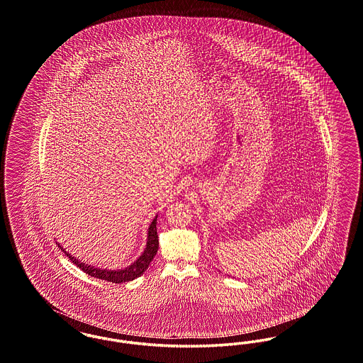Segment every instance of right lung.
Returning <instances> with one entry per match:
<instances>
[{"label": "right lung", "mask_w": 363, "mask_h": 363, "mask_svg": "<svg viewBox=\"0 0 363 363\" xmlns=\"http://www.w3.org/2000/svg\"><path fill=\"white\" fill-rule=\"evenodd\" d=\"M157 216L153 218L152 223L147 228V238H146V245L145 250L141 253V256L131 263L130 266L121 269H107V268H97L92 264H86L84 262L79 260L77 257L72 256L70 253L67 252L65 248L61 247V244H58L60 248H62L63 252L66 253V256L77 266L81 268L84 272H86L88 275L94 277V278H99L107 282H112V284H125V282H130L138 277H141L142 274L147 269L149 264L152 263L153 257L156 256L158 251V235H157Z\"/></svg>", "instance_id": "right-lung-1"}]
</instances>
